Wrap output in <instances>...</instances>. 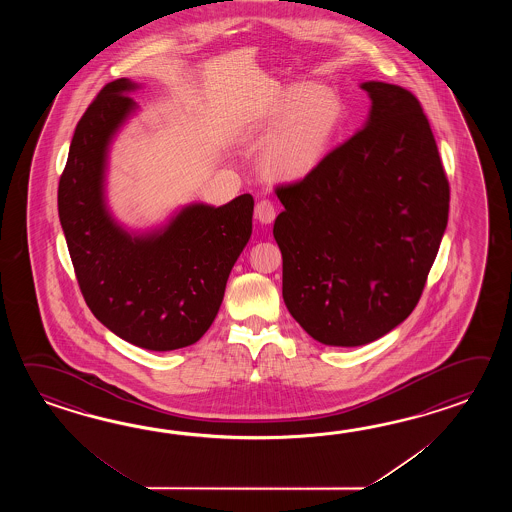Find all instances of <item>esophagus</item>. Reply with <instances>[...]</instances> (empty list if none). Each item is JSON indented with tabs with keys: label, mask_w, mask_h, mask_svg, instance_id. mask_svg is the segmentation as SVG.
Instances as JSON below:
<instances>
[{
	"label": "esophagus",
	"mask_w": 512,
	"mask_h": 512,
	"mask_svg": "<svg viewBox=\"0 0 512 512\" xmlns=\"http://www.w3.org/2000/svg\"><path fill=\"white\" fill-rule=\"evenodd\" d=\"M254 216L256 219L260 221V223H265V225H269L276 218V207H274V203L269 201V199H261L258 201V205L254 208Z\"/></svg>",
	"instance_id": "1"
}]
</instances>
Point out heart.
<instances>
[{
	"mask_svg": "<svg viewBox=\"0 0 512 512\" xmlns=\"http://www.w3.org/2000/svg\"><path fill=\"white\" fill-rule=\"evenodd\" d=\"M269 126L282 124L263 152L265 170L300 179L324 159L342 120V104L326 87L294 86L272 104Z\"/></svg>",
	"mask_w": 512,
	"mask_h": 512,
	"instance_id": "1",
	"label": "heart"
}]
</instances>
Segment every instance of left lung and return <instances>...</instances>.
<instances>
[{"mask_svg": "<svg viewBox=\"0 0 512 512\" xmlns=\"http://www.w3.org/2000/svg\"><path fill=\"white\" fill-rule=\"evenodd\" d=\"M362 130L304 179L276 186L283 302L326 346H364L414 311L448 221L434 133L408 89L364 82Z\"/></svg>", "mask_w": 512, "mask_h": 512, "instance_id": "8db88e82", "label": "left lung"}]
</instances>
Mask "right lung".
<instances>
[{"mask_svg":"<svg viewBox=\"0 0 512 512\" xmlns=\"http://www.w3.org/2000/svg\"><path fill=\"white\" fill-rule=\"evenodd\" d=\"M128 78L104 86L69 146L58 216L87 307L117 337L172 351L212 326L230 271L252 232L251 194L223 207H185L163 229L130 234L104 201L109 142L137 108Z\"/></svg>","mask_w":512,"mask_h":512,"instance_id":"1","label":"right lung"}]
</instances>
